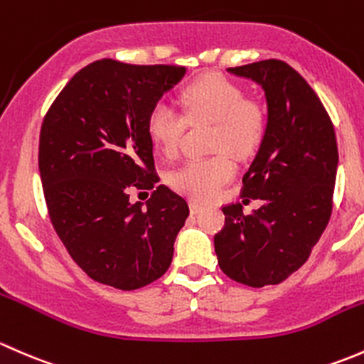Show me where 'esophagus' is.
<instances>
[{
	"mask_svg": "<svg viewBox=\"0 0 364 364\" xmlns=\"http://www.w3.org/2000/svg\"><path fill=\"white\" fill-rule=\"evenodd\" d=\"M203 210H205L203 205L198 203V201H191V213H194V215H196V213L203 212Z\"/></svg>",
	"mask_w": 364,
	"mask_h": 364,
	"instance_id": "1",
	"label": "esophagus"
}]
</instances>
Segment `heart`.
I'll return each mask as SVG.
<instances>
[{
    "mask_svg": "<svg viewBox=\"0 0 364 364\" xmlns=\"http://www.w3.org/2000/svg\"><path fill=\"white\" fill-rule=\"evenodd\" d=\"M183 115L166 103H156L147 115V133L164 156L178 154L187 122H212L208 157H193L168 175L178 193L207 201L219 194L237 173L235 157H249L257 151L266 133L263 103L245 98L237 82L223 75H205L181 91Z\"/></svg>",
    "mask_w": 364,
    "mask_h": 364,
    "instance_id": "heart-1",
    "label": "heart"
}]
</instances>
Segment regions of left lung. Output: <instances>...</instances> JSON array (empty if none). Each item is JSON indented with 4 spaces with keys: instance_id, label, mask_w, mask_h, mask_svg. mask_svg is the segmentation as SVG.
Segmentation results:
<instances>
[{
    "instance_id": "8db88e82",
    "label": "left lung",
    "mask_w": 364,
    "mask_h": 364,
    "mask_svg": "<svg viewBox=\"0 0 364 364\" xmlns=\"http://www.w3.org/2000/svg\"><path fill=\"white\" fill-rule=\"evenodd\" d=\"M263 87L268 124L256 159L243 175L242 196L263 200L245 215L224 205L226 223L213 237L219 266L250 287L275 286L309 259L333 210L338 149L319 96L287 63L266 59L228 68Z\"/></svg>"
}]
</instances>
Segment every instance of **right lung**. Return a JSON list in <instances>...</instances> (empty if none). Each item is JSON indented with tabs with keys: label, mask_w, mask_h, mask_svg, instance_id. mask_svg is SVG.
<instances>
[{
	"label": "right lung",
	"mask_w": 364,
	"mask_h": 364,
	"mask_svg": "<svg viewBox=\"0 0 364 364\" xmlns=\"http://www.w3.org/2000/svg\"><path fill=\"white\" fill-rule=\"evenodd\" d=\"M186 73L100 59L73 75L45 114L38 166L48 217L92 280L133 291L164 275L187 201L159 183L147 115ZM131 188H154L147 208Z\"/></svg>",
	"instance_id": "obj_1"
}]
</instances>
